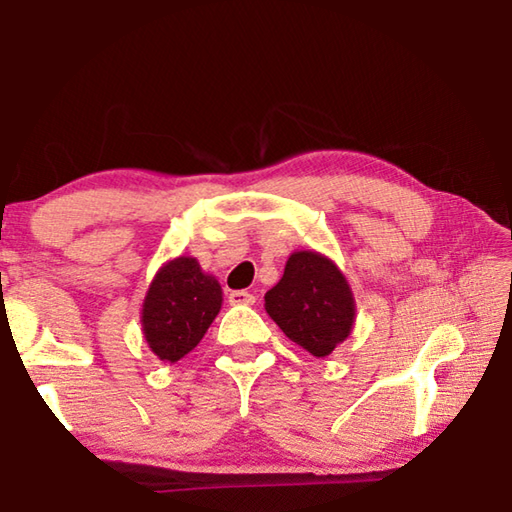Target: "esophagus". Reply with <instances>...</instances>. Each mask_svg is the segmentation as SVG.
Masks as SVG:
<instances>
[{"label":"esophagus","mask_w":512,"mask_h":512,"mask_svg":"<svg viewBox=\"0 0 512 512\" xmlns=\"http://www.w3.org/2000/svg\"><path fill=\"white\" fill-rule=\"evenodd\" d=\"M228 302H230V305H253L255 296H253V293H248V291H230Z\"/></svg>","instance_id":"esophagus-1"}]
</instances>
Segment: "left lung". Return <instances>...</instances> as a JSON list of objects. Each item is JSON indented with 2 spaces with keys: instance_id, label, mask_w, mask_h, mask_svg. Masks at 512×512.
<instances>
[{
  "instance_id": "left-lung-1",
  "label": "left lung",
  "mask_w": 512,
  "mask_h": 512,
  "mask_svg": "<svg viewBox=\"0 0 512 512\" xmlns=\"http://www.w3.org/2000/svg\"><path fill=\"white\" fill-rule=\"evenodd\" d=\"M266 314L293 343L314 357H327L348 339L354 325V298L332 259L298 250L284 266L282 280L266 291Z\"/></svg>"
}]
</instances>
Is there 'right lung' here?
Returning <instances> with one entry per match:
<instances>
[{"mask_svg": "<svg viewBox=\"0 0 512 512\" xmlns=\"http://www.w3.org/2000/svg\"><path fill=\"white\" fill-rule=\"evenodd\" d=\"M223 302L216 277L194 257H176L155 273L142 305V329L160 361L176 363L192 352Z\"/></svg>", "mask_w": 512, "mask_h": 512, "instance_id": "right-lung-1", "label": "right lung"}]
</instances>
